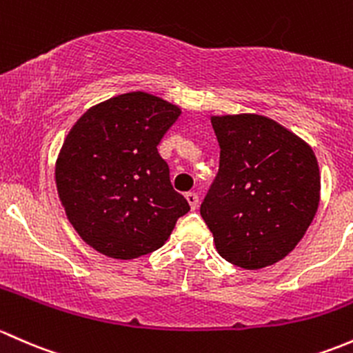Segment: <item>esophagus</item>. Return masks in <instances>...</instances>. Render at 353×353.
Returning a JSON list of instances; mask_svg holds the SVG:
<instances>
[{
    "label": "esophagus",
    "mask_w": 353,
    "mask_h": 353,
    "mask_svg": "<svg viewBox=\"0 0 353 353\" xmlns=\"http://www.w3.org/2000/svg\"><path fill=\"white\" fill-rule=\"evenodd\" d=\"M185 199H187L188 205H190L192 210L197 209V205H199V195L195 194V192H188V194H185Z\"/></svg>",
    "instance_id": "esophagus-1"
}]
</instances>
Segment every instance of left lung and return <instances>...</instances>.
Masks as SVG:
<instances>
[{"label": "left lung", "mask_w": 353, "mask_h": 353, "mask_svg": "<svg viewBox=\"0 0 353 353\" xmlns=\"http://www.w3.org/2000/svg\"><path fill=\"white\" fill-rule=\"evenodd\" d=\"M221 146L219 173L201 205L216 250L258 270L285 258L306 234L321 194L310 144L258 114L210 115Z\"/></svg>", "instance_id": "left-lung-1"}]
</instances>
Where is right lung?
Listing matches in <instances>:
<instances>
[{
	"label": "right lung",
	"instance_id": "right-lung-1",
	"mask_svg": "<svg viewBox=\"0 0 353 353\" xmlns=\"http://www.w3.org/2000/svg\"><path fill=\"white\" fill-rule=\"evenodd\" d=\"M180 114L163 98L129 92L90 107L68 132L57 194L71 226L101 255L132 260L161 248L190 210L158 152Z\"/></svg>",
	"mask_w": 353,
	"mask_h": 353
}]
</instances>
